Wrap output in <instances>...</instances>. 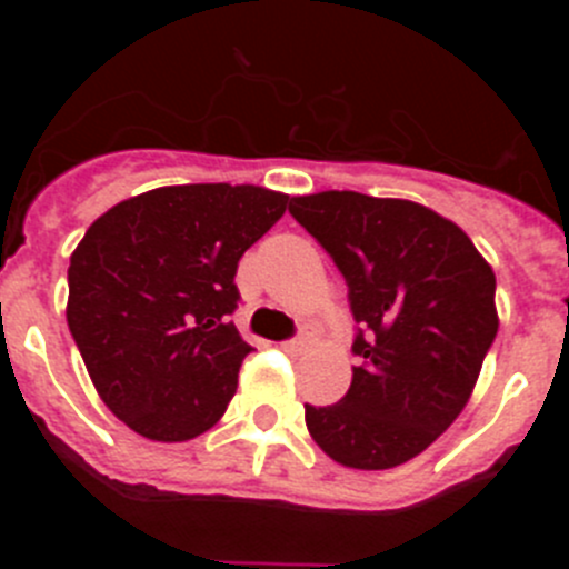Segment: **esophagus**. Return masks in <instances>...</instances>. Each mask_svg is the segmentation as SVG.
Segmentation results:
<instances>
[{
  "label": "esophagus",
  "mask_w": 569,
  "mask_h": 569,
  "mask_svg": "<svg viewBox=\"0 0 569 569\" xmlns=\"http://www.w3.org/2000/svg\"><path fill=\"white\" fill-rule=\"evenodd\" d=\"M310 345H313L310 339H290V341H281V350H288V353H305Z\"/></svg>",
  "instance_id": "obj_1"
}]
</instances>
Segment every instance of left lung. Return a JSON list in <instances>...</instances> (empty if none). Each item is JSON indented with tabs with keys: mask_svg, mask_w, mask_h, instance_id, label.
Returning <instances> with one entry per match:
<instances>
[{
	"mask_svg": "<svg viewBox=\"0 0 569 569\" xmlns=\"http://www.w3.org/2000/svg\"><path fill=\"white\" fill-rule=\"evenodd\" d=\"M290 213L333 256L361 325L339 405H305L333 461L390 470L459 419L499 330L496 273L456 222L410 199L356 190L296 196Z\"/></svg>",
	"mask_w": 569,
	"mask_h": 569,
	"instance_id": "1",
	"label": "left lung"
}]
</instances>
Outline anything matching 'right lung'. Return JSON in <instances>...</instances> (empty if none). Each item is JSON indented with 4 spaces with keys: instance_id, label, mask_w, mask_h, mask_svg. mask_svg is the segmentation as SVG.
Wrapping results in <instances>:
<instances>
[{
    "instance_id": "right-lung-1",
    "label": "right lung",
    "mask_w": 569,
    "mask_h": 569,
    "mask_svg": "<svg viewBox=\"0 0 569 569\" xmlns=\"http://www.w3.org/2000/svg\"><path fill=\"white\" fill-rule=\"evenodd\" d=\"M288 204L259 184H170L113 204L70 253L68 328L133 433L170 445L222 419L253 350L228 319L236 268Z\"/></svg>"
}]
</instances>
